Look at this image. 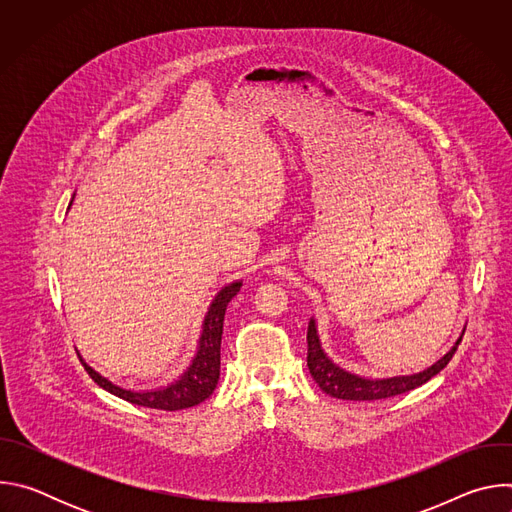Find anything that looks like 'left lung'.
Wrapping results in <instances>:
<instances>
[{"mask_svg":"<svg viewBox=\"0 0 512 512\" xmlns=\"http://www.w3.org/2000/svg\"><path fill=\"white\" fill-rule=\"evenodd\" d=\"M306 340H308V369H310L312 379L318 383V387L326 395L344 399V401H377V399H389V397L413 391V389L421 387L423 383H427L431 377H435L442 369H446L454 352L458 350V344L462 342V338H460L456 342V346L442 360H437L433 367H429L427 371H423L419 375L371 381V379L356 377V375L346 373L340 367H336V364L324 354V350L320 346L314 320H310V324H308Z\"/></svg>","mask_w":512,"mask_h":512,"instance_id":"obj_1","label":"left lung"}]
</instances>
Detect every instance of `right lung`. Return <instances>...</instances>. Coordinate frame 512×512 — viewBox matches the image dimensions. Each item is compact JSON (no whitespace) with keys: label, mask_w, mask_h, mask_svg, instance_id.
<instances>
[{"label":"right lung","mask_w":512,"mask_h":512,"mask_svg":"<svg viewBox=\"0 0 512 512\" xmlns=\"http://www.w3.org/2000/svg\"><path fill=\"white\" fill-rule=\"evenodd\" d=\"M239 289H241V281H235L218 291V296L214 298L204 318V328H202L196 358L192 360L190 369L182 375V379L176 381L174 385L158 391L135 393V391H127L113 385L111 381L95 373L91 367H87V364H85V371L99 387L133 405L162 409V411H180V409H188L202 403L214 393L218 375H221V340H223L225 314H227L229 302L239 294Z\"/></svg>","instance_id":"right-lung-1"}]
</instances>
